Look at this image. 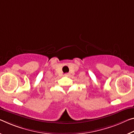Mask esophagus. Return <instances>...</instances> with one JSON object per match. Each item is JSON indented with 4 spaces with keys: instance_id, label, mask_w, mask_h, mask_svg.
Listing matches in <instances>:
<instances>
[{
    "instance_id": "obj_1",
    "label": "esophagus",
    "mask_w": 134,
    "mask_h": 134,
    "mask_svg": "<svg viewBox=\"0 0 134 134\" xmlns=\"http://www.w3.org/2000/svg\"><path fill=\"white\" fill-rule=\"evenodd\" d=\"M70 75V74H69V73H65V74H64V76H69Z\"/></svg>"
}]
</instances>
